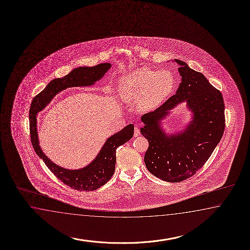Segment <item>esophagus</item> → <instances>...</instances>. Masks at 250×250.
I'll return each instance as SVG.
<instances>
[{
  "label": "esophagus",
  "mask_w": 250,
  "mask_h": 250,
  "mask_svg": "<svg viewBox=\"0 0 250 250\" xmlns=\"http://www.w3.org/2000/svg\"><path fill=\"white\" fill-rule=\"evenodd\" d=\"M139 135H140V130H139V128H134V133H133V136H134V137H138Z\"/></svg>",
  "instance_id": "obj_1"
}]
</instances>
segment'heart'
Here are the masks:
<instances>
[{"label":"heart","instance_id":"b5f03b06","mask_svg":"<svg viewBox=\"0 0 250 250\" xmlns=\"http://www.w3.org/2000/svg\"><path fill=\"white\" fill-rule=\"evenodd\" d=\"M176 87V79L168 70L156 72L142 66L128 72L119 83V96L125 102L136 100L140 112L153 110L171 94Z\"/></svg>","mask_w":250,"mask_h":250}]
</instances>
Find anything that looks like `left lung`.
Segmentation results:
<instances>
[{
	"instance_id": "8db88e82",
	"label": "left lung",
	"mask_w": 250,
	"mask_h": 250,
	"mask_svg": "<svg viewBox=\"0 0 250 250\" xmlns=\"http://www.w3.org/2000/svg\"><path fill=\"white\" fill-rule=\"evenodd\" d=\"M181 83L175 95L154 111L141 117V133L149 142L145 166L152 175L177 183L192 177L210 158L225 127L222 95L206 76L174 59ZM182 103L191 114L189 122L178 132H167L164 120Z\"/></svg>"
}]
</instances>
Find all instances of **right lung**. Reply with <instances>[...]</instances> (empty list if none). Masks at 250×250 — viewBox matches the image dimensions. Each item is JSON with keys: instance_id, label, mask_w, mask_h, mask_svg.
Masks as SVG:
<instances>
[{"instance_id": "right-lung-1", "label": "right lung", "mask_w": 250, "mask_h": 250, "mask_svg": "<svg viewBox=\"0 0 250 250\" xmlns=\"http://www.w3.org/2000/svg\"><path fill=\"white\" fill-rule=\"evenodd\" d=\"M111 66V63L105 62L96 66L74 68L64 77L51 81L46 87L34 98L29 109L30 138L36 153L43 160L56 178L68 187L79 191H94L107 183L116 168L117 148L133 137L134 129L133 124H129L122 130L106 139L100 152L88 165L82 168L69 169L51 161L41 149L38 134V114L45 108L59 92L72 87L92 86L104 77L105 72Z\"/></svg>"}]
</instances>
